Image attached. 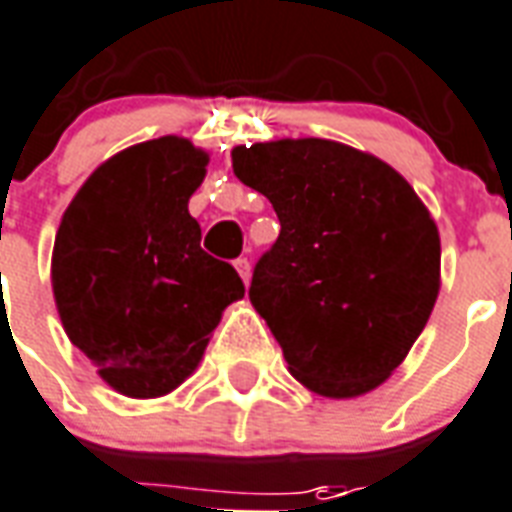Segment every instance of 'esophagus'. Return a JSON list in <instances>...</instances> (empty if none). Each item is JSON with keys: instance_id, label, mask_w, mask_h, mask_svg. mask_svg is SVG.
Instances as JSON below:
<instances>
[{"instance_id": "1", "label": "esophagus", "mask_w": 512, "mask_h": 512, "mask_svg": "<svg viewBox=\"0 0 512 512\" xmlns=\"http://www.w3.org/2000/svg\"><path fill=\"white\" fill-rule=\"evenodd\" d=\"M235 269L240 272V277H243V282L248 285V280H251V261L248 259H237L235 261Z\"/></svg>"}]
</instances>
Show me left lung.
I'll use <instances>...</instances> for the list:
<instances>
[{"instance_id": "left-lung-1", "label": "left lung", "mask_w": 512, "mask_h": 512, "mask_svg": "<svg viewBox=\"0 0 512 512\" xmlns=\"http://www.w3.org/2000/svg\"><path fill=\"white\" fill-rule=\"evenodd\" d=\"M280 237L253 267L251 304L306 388L349 399L402 365L439 296L441 243L407 179L330 140L232 150Z\"/></svg>"}]
</instances>
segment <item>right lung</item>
<instances>
[{"mask_svg": "<svg viewBox=\"0 0 512 512\" xmlns=\"http://www.w3.org/2000/svg\"><path fill=\"white\" fill-rule=\"evenodd\" d=\"M206 163L179 137L129 147L84 182L57 230L52 290L65 333L134 399L177 388L245 293L235 267L200 248L187 211Z\"/></svg>", "mask_w": 512, "mask_h": 512, "instance_id": "right-lung-1", "label": "right lung"}]
</instances>
